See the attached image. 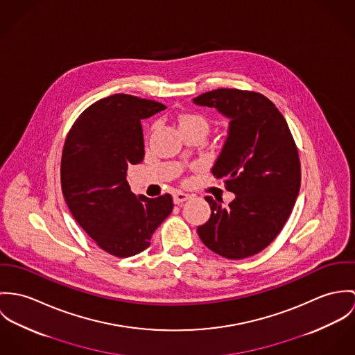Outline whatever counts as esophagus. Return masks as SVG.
Here are the masks:
<instances>
[{
	"instance_id": "1",
	"label": "esophagus",
	"mask_w": 355,
	"mask_h": 355,
	"mask_svg": "<svg viewBox=\"0 0 355 355\" xmlns=\"http://www.w3.org/2000/svg\"><path fill=\"white\" fill-rule=\"evenodd\" d=\"M173 197H174V202L175 204H182L184 201H187L188 198H191V196L188 195V193H184V192H181V191H177V192H174L173 193Z\"/></svg>"
}]
</instances>
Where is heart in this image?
Listing matches in <instances>:
<instances>
[{
	"label": "heart",
	"instance_id": "heart-1",
	"mask_svg": "<svg viewBox=\"0 0 355 355\" xmlns=\"http://www.w3.org/2000/svg\"><path fill=\"white\" fill-rule=\"evenodd\" d=\"M178 126H180L181 132L192 130V129H200V130L207 132L208 122L201 114L188 112V113H182L178 116Z\"/></svg>",
	"mask_w": 355,
	"mask_h": 355
}]
</instances>
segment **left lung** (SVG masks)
I'll return each mask as SVG.
<instances>
[{"label": "left lung", "instance_id": "1", "mask_svg": "<svg viewBox=\"0 0 355 355\" xmlns=\"http://www.w3.org/2000/svg\"><path fill=\"white\" fill-rule=\"evenodd\" d=\"M193 101L232 119L212 173L236 195L229 207L205 197L212 212L197 233L222 257H250L275 239L291 215L301 187L297 144L283 114L260 92L219 88Z\"/></svg>", "mask_w": 355, "mask_h": 355}]
</instances>
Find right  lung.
Segmentation results:
<instances>
[{
  "instance_id": "add662e5",
  "label": "right lung",
  "mask_w": 355,
  "mask_h": 355,
  "mask_svg": "<svg viewBox=\"0 0 355 355\" xmlns=\"http://www.w3.org/2000/svg\"><path fill=\"white\" fill-rule=\"evenodd\" d=\"M166 106L153 99L116 94L88 106L73 122L61 158V188L79 223L105 252L130 257L173 211L168 193L135 196L126 181L129 164L144 158L140 119Z\"/></svg>"
}]
</instances>
